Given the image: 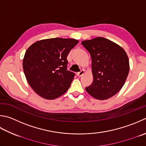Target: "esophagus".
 <instances>
[{
	"label": "esophagus",
	"mask_w": 146,
	"mask_h": 146,
	"mask_svg": "<svg viewBox=\"0 0 146 146\" xmlns=\"http://www.w3.org/2000/svg\"><path fill=\"white\" fill-rule=\"evenodd\" d=\"M85 73V71L84 70H82L81 71H80V72H78V73H77V75H78V76H82V75H84V74Z\"/></svg>",
	"instance_id": "obj_1"
}]
</instances>
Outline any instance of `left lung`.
<instances>
[{
    "label": "left lung",
    "instance_id": "8db88e82",
    "mask_svg": "<svg viewBox=\"0 0 146 146\" xmlns=\"http://www.w3.org/2000/svg\"><path fill=\"white\" fill-rule=\"evenodd\" d=\"M90 54L93 82L85 88L88 94L98 100L108 99L123 86L129 73V60L120 45L103 37L82 42Z\"/></svg>",
    "mask_w": 146,
    "mask_h": 146
}]
</instances>
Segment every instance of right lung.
Instances as JSON below:
<instances>
[{"label": "right lung", "instance_id": "right-lung-1", "mask_svg": "<svg viewBox=\"0 0 146 146\" xmlns=\"http://www.w3.org/2000/svg\"><path fill=\"white\" fill-rule=\"evenodd\" d=\"M78 43L74 38H52L37 41L28 48L23 68L28 84L38 96L55 99L70 88L75 74L66 70L67 56Z\"/></svg>", "mask_w": 146, "mask_h": 146}]
</instances>
